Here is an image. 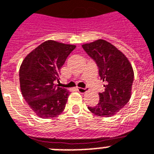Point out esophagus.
I'll list each match as a JSON object with an SVG mask.
<instances>
[{
  "instance_id": "1",
  "label": "esophagus",
  "mask_w": 154,
  "mask_h": 154,
  "mask_svg": "<svg viewBox=\"0 0 154 154\" xmlns=\"http://www.w3.org/2000/svg\"><path fill=\"white\" fill-rule=\"evenodd\" d=\"M77 91L79 93H81V94H84V93H85L86 91H87V88H81V87H77Z\"/></svg>"
}]
</instances>
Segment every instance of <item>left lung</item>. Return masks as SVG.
Wrapping results in <instances>:
<instances>
[{"mask_svg": "<svg viewBox=\"0 0 154 154\" xmlns=\"http://www.w3.org/2000/svg\"><path fill=\"white\" fill-rule=\"evenodd\" d=\"M95 61L101 80L105 82V91L99 93V102L88 106L93 114L111 117L121 110L131 98L134 72L126 56L107 41L98 39L82 45Z\"/></svg>", "mask_w": 154, "mask_h": 154, "instance_id": "obj_1", "label": "left lung"}]
</instances>
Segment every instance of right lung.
<instances>
[{
	"instance_id": "right-lung-1",
	"label": "right lung",
	"mask_w": 154,
	"mask_h": 154,
	"mask_svg": "<svg viewBox=\"0 0 154 154\" xmlns=\"http://www.w3.org/2000/svg\"><path fill=\"white\" fill-rule=\"evenodd\" d=\"M75 48V45L48 40L28 54L21 64L22 96L40 118H54L64 111L69 91L59 87L56 82H59L60 69Z\"/></svg>"
}]
</instances>
